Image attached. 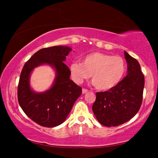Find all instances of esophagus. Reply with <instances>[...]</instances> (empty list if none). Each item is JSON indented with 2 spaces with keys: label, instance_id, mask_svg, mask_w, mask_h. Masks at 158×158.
<instances>
[{
  "label": "esophagus",
  "instance_id": "obj_1",
  "mask_svg": "<svg viewBox=\"0 0 158 158\" xmlns=\"http://www.w3.org/2000/svg\"><path fill=\"white\" fill-rule=\"evenodd\" d=\"M88 91V89H85V88H82V94H85Z\"/></svg>",
  "mask_w": 158,
  "mask_h": 158
}]
</instances>
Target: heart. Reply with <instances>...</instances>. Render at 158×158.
Returning a JSON list of instances; mask_svg holds the SVG:
<instances>
[{"label": "heart", "mask_w": 158, "mask_h": 158, "mask_svg": "<svg viewBox=\"0 0 158 158\" xmlns=\"http://www.w3.org/2000/svg\"><path fill=\"white\" fill-rule=\"evenodd\" d=\"M70 73L74 81L79 84L92 75V81L99 90H109L118 85L126 71L124 59L95 52L83 58L82 64L73 61L70 66Z\"/></svg>", "instance_id": "1"}]
</instances>
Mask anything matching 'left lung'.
I'll return each instance as SVG.
<instances>
[{
    "mask_svg": "<svg viewBox=\"0 0 158 158\" xmlns=\"http://www.w3.org/2000/svg\"><path fill=\"white\" fill-rule=\"evenodd\" d=\"M128 74L118 85L107 91L97 92L92 110L100 124L117 126L130 120L140 108L144 75L138 61L124 52Z\"/></svg>",
    "mask_w": 158,
    "mask_h": 158,
    "instance_id": "1",
    "label": "left lung"
}]
</instances>
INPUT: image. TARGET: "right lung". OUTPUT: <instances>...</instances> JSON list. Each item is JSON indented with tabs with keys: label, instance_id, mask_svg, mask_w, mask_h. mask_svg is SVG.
Returning <instances> with one entry per match:
<instances>
[{
	"label": "right lung",
	"instance_id": "obj_1",
	"mask_svg": "<svg viewBox=\"0 0 158 158\" xmlns=\"http://www.w3.org/2000/svg\"><path fill=\"white\" fill-rule=\"evenodd\" d=\"M70 51L71 48L64 46L41 49L21 70L18 85L19 103L27 117L41 126L52 128L61 124L81 94V88L70 80V70L64 63ZM43 64L55 68V81L50 90L35 93L29 87V76L34 68Z\"/></svg>",
	"mask_w": 158,
	"mask_h": 158
}]
</instances>
